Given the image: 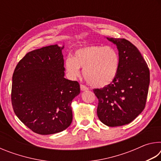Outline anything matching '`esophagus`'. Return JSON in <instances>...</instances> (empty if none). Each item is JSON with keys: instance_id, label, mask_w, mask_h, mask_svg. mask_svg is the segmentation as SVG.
<instances>
[{"instance_id": "1", "label": "esophagus", "mask_w": 161, "mask_h": 161, "mask_svg": "<svg viewBox=\"0 0 161 161\" xmlns=\"http://www.w3.org/2000/svg\"><path fill=\"white\" fill-rule=\"evenodd\" d=\"M80 89L81 91H86L88 90V87L86 86L85 85H84V84H80Z\"/></svg>"}]
</instances>
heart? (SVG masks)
Segmentation results:
<instances>
[{
	"label": "heart",
	"mask_w": 161,
	"mask_h": 161,
	"mask_svg": "<svg viewBox=\"0 0 161 161\" xmlns=\"http://www.w3.org/2000/svg\"><path fill=\"white\" fill-rule=\"evenodd\" d=\"M120 63L119 53L111 46L86 45L78 48L75 56H67L64 67L68 76L75 79L80 67L86 82L96 87L107 86L116 77Z\"/></svg>",
	"instance_id": "1"
}]
</instances>
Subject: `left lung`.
Returning a JSON list of instances; mask_svg holds the SVG:
<instances>
[{"label": "left lung", "mask_w": 161, "mask_h": 161, "mask_svg": "<svg viewBox=\"0 0 161 161\" xmlns=\"http://www.w3.org/2000/svg\"><path fill=\"white\" fill-rule=\"evenodd\" d=\"M119 50L120 63L112 82L94 89L97 116L103 124L114 127L128 124L144 109L150 83L148 65L134 45L124 38L108 37Z\"/></svg>", "instance_id": "obj_1"}]
</instances>
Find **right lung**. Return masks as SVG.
Returning <instances> with one entry per match:
<instances>
[{
  "mask_svg": "<svg viewBox=\"0 0 161 161\" xmlns=\"http://www.w3.org/2000/svg\"><path fill=\"white\" fill-rule=\"evenodd\" d=\"M63 47L54 45L30 52L13 72V111L38 134L61 132L72 121L71 103L80 94V87L78 81L64 77Z\"/></svg>",
  "mask_w": 161,
  "mask_h": 161,
  "instance_id": "obj_1",
  "label": "right lung"
}]
</instances>
